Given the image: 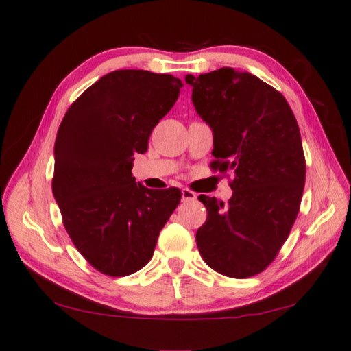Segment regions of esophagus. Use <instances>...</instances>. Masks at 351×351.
Wrapping results in <instances>:
<instances>
[{
  "mask_svg": "<svg viewBox=\"0 0 351 351\" xmlns=\"http://www.w3.org/2000/svg\"><path fill=\"white\" fill-rule=\"evenodd\" d=\"M181 194H182V202H194L197 199V194L193 193L191 190H186V188H184Z\"/></svg>",
  "mask_w": 351,
  "mask_h": 351,
  "instance_id": "1",
  "label": "esophagus"
}]
</instances>
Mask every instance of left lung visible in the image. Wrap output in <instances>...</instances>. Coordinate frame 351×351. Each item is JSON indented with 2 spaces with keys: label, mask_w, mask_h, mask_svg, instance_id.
<instances>
[{
  "label": "left lung",
  "mask_w": 351,
  "mask_h": 351,
  "mask_svg": "<svg viewBox=\"0 0 351 351\" xmlns=\"http://www.w3.org/2000/svg\"><path fill=\"white\" fill-rule=\"evenodd\" d=\"M185 82L213 133V167L234 178L227 206L200 199L208 218L197 246L215 271L255 276L276 258L300 210L305 160L298 123L283 95L249 73L221 68Z\"/></svg>",
  "instance_id": "obj_1"
}]
</instances>
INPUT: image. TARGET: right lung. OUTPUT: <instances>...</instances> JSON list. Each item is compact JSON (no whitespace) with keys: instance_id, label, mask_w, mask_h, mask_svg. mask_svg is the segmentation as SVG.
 <instances>
[{"instance_id":"right-lung-1","label":"right lung","mask_w":351,"mask_h":351,"mask_svg":"<svg viewBox=\"0 0 351 351\" xmlns=\"http://www.w3.org/2000/svg\"><path fill=\"white\" fill-rule=\"evenodd\" d=\"M182 86L167 74L112 71L69 106L59 125L53 195L78 252L104 274L129 276L147 265L181 200L176 188L136 182L132 167Z\"/></svg>"}]
</instances>
